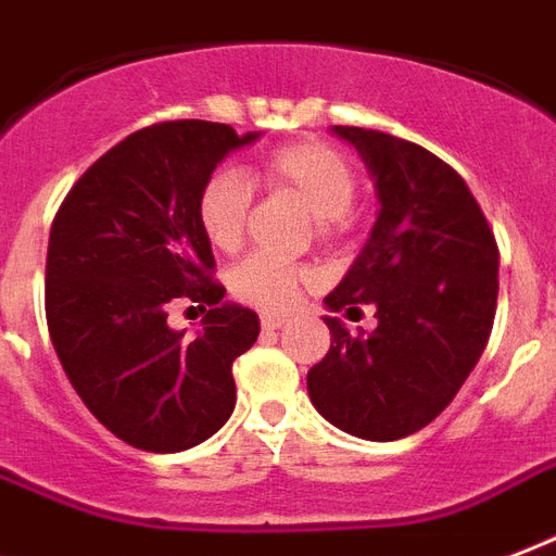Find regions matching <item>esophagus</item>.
Instances as JSON below:
<instances>
[{"label": "esophagus", "instance_id": "34e87169", "mask_svg": "<svg viewBox=\"0 0 556 556\" xmlns=\"http://www.w3.org/2000/svg\"><path fill=\"white\" fill-rule=\"evenodd\" d=\"M283 325H287V318H281V316H273V313H264V316H261V327H264L266 333H273V330H281Z\"/></svg>", "mask_w": 556, "mask_h": 556}]
</instances>
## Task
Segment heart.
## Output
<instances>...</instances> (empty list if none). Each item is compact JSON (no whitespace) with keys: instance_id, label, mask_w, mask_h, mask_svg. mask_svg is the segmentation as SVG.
I'll return each instance as SVG.
<instances>
[{"instance_id":"obj_1","label":"heart","mask_w":556,"mask_h":556,"mask_svg":"<svg viewBox=\"0 0 556 556\" xmlns=\"http://www.w3.org/2000/svg\"><path fill=\"white\" fill-rule=\"evenodd\" d=\"M257 179L269 191L292 193L313 211L321 238L337 235L351 223V202L356 193V174L351 162L321 141L283 144L261 159ZM252 211V188L235 167H219L205 179L197 200V219L217 252H238L247 238ZM313 281V269L273 255L243 257L229 273L235 299L261 309H287L295 292Z\"/></svg>"}]
</instances>
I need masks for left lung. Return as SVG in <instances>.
<instances>
[{
	"instance_id": "left-lung-1",
	"label": "left lung",
	"mask_w": 556,
	"mask_h": 556,
	"mask_svg": "<svg viewBox=\"0 0 556 556\" xmlns=\"http://www.w3.org/2000/svg\"><path fill=\"white\" fill-rule=\"evenodd\" d=\"M363 156L377 223L325 299L330 351L307 371L325 420L365 441H397L453 403L484 354L498 295V247L453 167L420 144L363 127H333ZM378 307L368 338L333 312Z\"/></svg>"
}]
</instances>
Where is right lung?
Listing matches in <instances>:
<instances>
[{
	"mask_svg": "<svg viewBox=\"0 0 556 556\" xmlns=\"http://www.w3.org/2000/svg\"><path fill=\"white\" fill-rule=\"evenodd\" d=\"M257 136L214 122L144 127L77 179L51 223V345L86 408L136 450H191L235 412L231 365L261 321L211 281L197 200L214 167ZM176 298L210 307L193 340L166 325Z\"/></svg>",
	"mask_w": 556,
	"mask_h": 556,
	"instance_id": "1",
	"label": "right lung"
}]
</instances>
